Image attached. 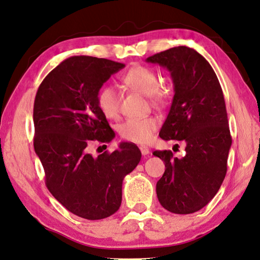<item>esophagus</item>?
<instances>
[{
	"instance_id": "obj_1",
	"label": "esophagus",
	"mask_w": 260,
	"mask_h": 260,
	"mask_svg": "<svg viewBox=\"0 0 260 260\" xmlns=\"http://www.w3.org/2000/svg\"><path fill=\"white\" fill-rule=\"evenodd\" d=\"M140 150H141V152H142V154L144 155V157H146V155H149V153H150V150H149L148 146H144V145L140 146Z\"/></svg>"
}]
</instances>
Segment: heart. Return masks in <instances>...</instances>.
Here are the masks:
<instances>
[{
	"label": "heart",
	"mask_w": 260,
	"mask_h": 260,
	"mask_svg": "<svg viewBox=\"0 0 260 260\" xmlns=\"http://www.w3.org/2000/svg\"><path fill=\"white\" fill-rule=\"evenodd\" d=\"M121 81L127 86L135 89L143 95H148L154 105H160L166 100L167 93L160 86L158 74L148 67L136 66L131 68ZM99 109L109 119H116L120 111V99L117 89L112 86H105L98 94ZM158 128V120L153 117L127 119L118 127L120 136L129 142L138 144L149 143Z\"/></svg>",
	"instance_id": "heart-1"
}]
</instances>
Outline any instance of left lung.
I'll use <instances>...</instances> for the list:
<instances>
[{
	"instance_id": "obj_1",
	"label": "left lung",
	"mask_w": 260,
	"mask_h": 260,
	"mask_svg": "<svg viewBox=\"0 0 260 260\" xmlns=\"http://www.w3.org/2000/svg\"><path fill=\"white\" fill-rule=\"evenodd\" d=\"M171 73L174 98L159 136L165 141L186 143L185 155L154 151L165 161V173L157 182V197L174 214H192L216 196L228 171L232 145L225 100L214 69L196 50L176 46L149 56Z\"/></svg>"
}]
</instances>
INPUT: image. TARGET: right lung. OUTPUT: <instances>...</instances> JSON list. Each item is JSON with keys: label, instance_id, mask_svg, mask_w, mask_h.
Masks as SVG:
<instances>
[{"label": "right lung", "instance_id": "add662e5", "mask_svg": "<svg viewBox=\"0 0 260 260\" xmlns=\"http://www.w3.org/2000/svg\"><path fill=\"white\" fill-rule=\"evenodd\" d=\"M124 63L88 55L63 60L44 78L34 102V149L51 194L85 219L107 218L119 209L126 175L141 160L133 143L93 157L92 141L115 138L98 106V94Z\"/></svg>", "mask_w": 260, "mask_h": 260}]
</instances>
